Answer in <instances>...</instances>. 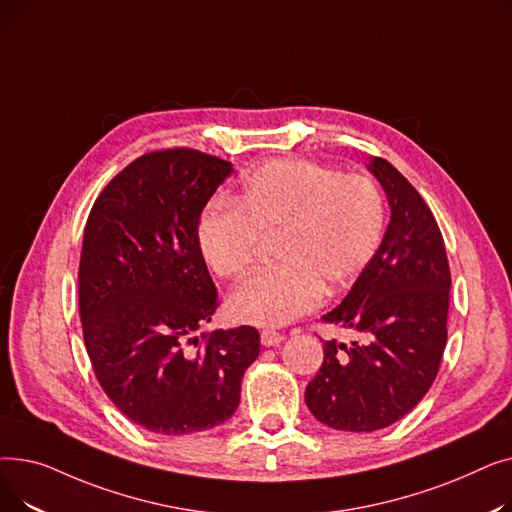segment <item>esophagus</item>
<instances>
[{"label":"esophagus","mask_w":512,"mask_h":512,"mask_svg":"<svg viewBox=\"0 0 512 512\" xmlns=\"http://www.w3.org/2000/svg\"><path fill=\"white\" fill-rule=\"evenodd\" d=\"M284 342V336L280 332H274V330H263L261 332V344L263 346H278Z\"/></svg>","instance_id":"obj_1"}]
</instances>
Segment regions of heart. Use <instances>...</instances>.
I'll use <instances>...</instances> for the list:
<instances>
[{"label": "heart", "mask_w": 512, "mask_h": 512, "mask_svg": "<svg viewBox=\"0 0 512 512\" xmlns=\"http://www.w3.org/2000/svg\"><path fill=\"white\" fill-rule=\"evenodd\" d=\"M384 197L365 174H340L309 159H276L242 182L236 203L213 201L197 236L215 276H247L259 236H278L280 265L255 274L230 297L245 324L280 328L317 307L324 292H344L378 253Z\"/></svg>", "instance_id": "b5f03b06"}]
</instances>
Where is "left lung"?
<instances>
[{
  "mask_svg": "<svg viewBox=\"0 0 512 512\" xmlns=\"http://www.w3.org/2000/svg\"><path fill=\"white\" fill-rule=\"evenodd\" d=\"M390 224L382 245L324 324L353 342H324V363L307 384L317 421L342 432H375L413 411L432 388L446 346L450 267L432 209L390 161L373 157Z\"/></svg>",
  "mask_w": 512,
  "mask_h": 512,
  "instance_id": "1",
  "label": "left lung"
}]
</instances>
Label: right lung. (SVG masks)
<instances>
[{"mask_svg":"<svg viewBox=\"0 0 512 512\" xmlns=\"http://www.w3.org/2000/svg\"><path fill=\"white\" fill-rule=\"evenodd\" d=\"M230 172V161L195 149L145 153L89 213L78 267L87 353L118 411L153 434L228 421L259 357L251 326L195 334L220 305L197 228Z\"/></svg>","mask_w":512,"mask_h":512,"instance_id":"obj_1","label":"right lung"}]
</instances>
